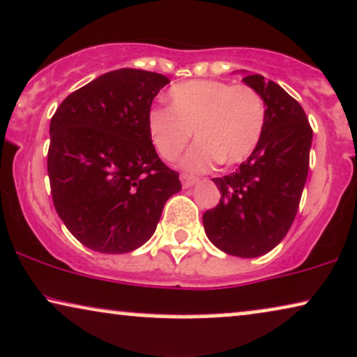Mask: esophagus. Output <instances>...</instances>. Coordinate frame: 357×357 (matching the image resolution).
Returning a JSON list of instances; mask_svg holds the SVG:
<instances>
[{"label": "esophagus", "instance_id": "obj_1", "mask_svg": "<svg viewBox=\"0 0 357 357\" xmlns=\"http://www.w3.org/2000/svg\"><path fill=\"white\" fill-rule=\"evenodd\" d=\"M196 181H197V178H195V176L181 174V184H183V188H191L192 184H195Z\"/></svg>", "mask_w": 357, "mask_h": 357}]
</instances>
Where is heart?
Segmentation results:
<instances>
[{
    "instance_id": "obj_1",
    "label": "heart",
    "mask_w": 357,
    "mask_h": 357,
    "mask_svg": "<svg viewBox=\"0 0 357 357\" xmlns=\"http://www.w3.org/2000/svg\"><path fill=\"white\" fill-rule=\"evenodd\" d=\"M169 108L149 109L146 124L154 148L173 161L186 148L192 130L199 137L183 158L184 169L199 173L218 161L241 162L256 149L266 124V102L255 88L214 79L171 86Z\"/></svg>"
}]
</instances>
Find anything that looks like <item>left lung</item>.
Wrapping results in <instances>:
<instances>
[{"mask_svg":"<svg viewBox=\"0 0 357 357\" xmlns=\"http://www.w3.org/2000/svg\"><path fill=\"white\" fill-rule=\"evenodd\" d=\"M243 81L266 102L264 131L238 171L213 179L221 199L203 214V225L221 251L257 257L276 248L293 225L307 179L312 130L301 105L281 86L261 75Z\"/></svg>","mask_w":357,"mask_h":357,"instance_id":"8db88e82","label":"left lung"}]
</instances>
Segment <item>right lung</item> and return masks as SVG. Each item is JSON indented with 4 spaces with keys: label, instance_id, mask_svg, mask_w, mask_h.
<instances>
[{
    "label": "right lung",
    "instance_id": "right-lung-1",
    "mask_svg": "<svg viewBox=\"0 0 357 357\" xmlns=\"http://www.w3.org/2000/svg\"><path fill=\"white\" fill-rule=\"evenodd\" d=\"M165 75L109 71L76 89L50 124L48 176L54 209L81 244L105 255L135 251L151 238L162 208L181 190L148 132Z\"/></svg>",
    "mask_w": 357,
    "mask_h": 357
}]
</instances>
